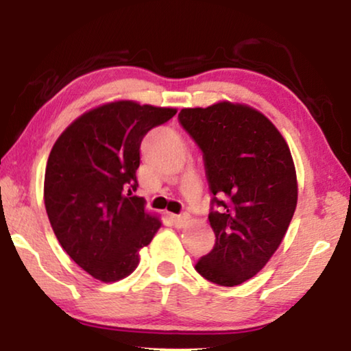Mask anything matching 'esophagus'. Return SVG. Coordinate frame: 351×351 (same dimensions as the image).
Segmentation results:
<instances>
[{
	"label": "esophagus",
	"mask_w": 351,
	"mask_h": 351,
	"mask_svg": "<svg viewBox=\"0 0 351 351\" xmlns=\"http://www.w3.org/2000/svg\"><path fill=\"white\" fill-rule=\"evenodd\" d=\"M171 220H172V223H174V227H177V228H184L186 223L190 222V217L186 214H180V215H176V214H172L171 215Z\"/></svg>",
	"instance_id": "esophagus-1"
}]
</instances>
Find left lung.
Segmentation results:
<instances>
[{
    "instance_id": "left-lung-1",
    "label": "left lung",
    "mask_w": 351,
    "mask_h": 351,
    "mask_svg": "<svg viewBox=\"0 0 351 351\" xmlns=\"http://www.w3.org/2000/svg\"><path fill=\"white\" fill-rule=\"evenodd\" d=\"M179 121L203 152L217 206L209 214L214 249L195 268L215 285L238 286L267 265L294 215L291 150L275 124L244 104L182 108Z\"/></svg>"
}]
</instances>
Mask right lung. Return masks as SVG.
I'll list each match as a JSON object with an SVG mask.
<instances>
[{"label": "right lung", "mask_w": 351, "mask_h": 351, "mask_svg": "<svg viewBox=\"0 0 351 351\" xmlns=\"http://www.w3.org/2000/svg\"><path fill=\"white\" fill-rule=\"evenodd\" d=\"M176 113L134 100L104 104L76 118L52 147L45 174L47 217L64 251L95 280L131 275L138 251L161 227L132 191L142 138Z\"/></svg>", "instance_id": "obj_1"}]
</instances>
